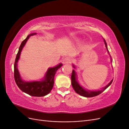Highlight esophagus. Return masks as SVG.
I'll use <instances>...</instances> for the list:
<instances>
[{
	"instance_id": "34e87169",
	"label": "esophagus",
	"mask_w": 129,
	"mask_h": 129,
	"mask_svg": "<svg viewBox=\"0 0 129 129\" xmlns=\"http://www.w3.org/2000/svg\"><path fill=\"white\" fill-rule=\"evenodd\" d=\"M72 62V59L70 57H66L63 59V63L64 64L70 63Z\"/></svg>"
}]
</instances>
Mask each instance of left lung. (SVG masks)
Segmentation results:
<instances>
[{
    "label": "left lung",
    "instance_id": "8db88e82",
    "mask_svg": "<svg viewBox=\"0 0 129 129\" xmlns=\"http://www.w3.org/2000/svg\"><path fill=\"white\" fill-rule=\"evenodd\" d=\"M103 40L105 43V47H106L107 50H108V53L109 54H109V52L107 47L106 41H105V40H104V39H103ZM73 66V67L74 68H75V66L74 65ZM71 80H72V87L74 89V90L75 91V92L77 93H78V94L80 95L81 96L86 97H94L100 95V93H101L103 91H104L111 84L113 81V80H112L107 85H106V86H105L104 88H103L102 90H97V91H90V90H85L81 86V85L79 84V83L77 82V81L76 80V74L74 70H73L72 76H71Z\"/></svg>",
    "mask_w": 129,
    "mask_h": 129
}]
</instances>
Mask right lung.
Listing matches in <instances>:
<instances>
[{"instance_id": "right-lung-1", "label": "right lung", "mask_w": 129, "mask_h": 129, "mask_svg": "<svg viewBox=\"0 0 129 129\" xmlns=\"http://www.w3.org/2000/svg\"><path fill=\"white\" fill-rule=\"evenodd\" d=\"M36 34V33H34L28 35L25 39L21 42L19 47V51L17 54L14 65V76L15 83L21 91L30 96L41 97L48 94L52 90L54 83V76L57 70L62 67V64L60 63L55 67L48 68L45 74V77L42 81L26 82L21 79L17 68V63L20 58L21 50L25 45L27 41L30 36Z\"/></svg>"}]
</instances>
